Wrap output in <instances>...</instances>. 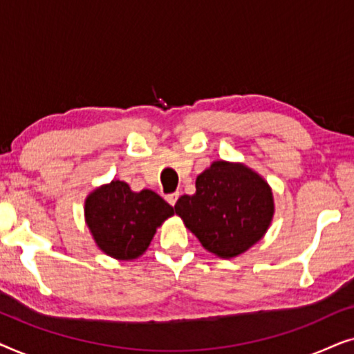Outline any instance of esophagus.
Here are the masks:
<instances>
[{"mask_svg":"<svg viewBox=\"0 0 354 354\" xmlns=\"http://www.w3.org/2000/svg\"><path fill=\"white\" fill-rule=\"evenodd\" d=\"M178 196H180V195H178V192H176V193H171V195H167L166 200H167V203H169V205H171V206H176Z\"/></svg>","mask_w":354,"mask_h":354,"instance_id":"34e87169","label":"esophagus"}]
</instances>
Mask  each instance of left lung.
I'll return each mask as SVG.
<instances>
[{"label": "left lung", "instance_id": "left-lung-1", "mask_svg": "<svg viewBox=\"0 0 354 354\" xmlns=\"http://www.w3.org/2000/svg\"><path fill=\"white\" fill-rule=\"evenodd\" d=\"M174 207L207 251L235 258L266 234L274 200L254 171L216 161L196 177L195 195L180 196Z\"/></svg>", "mask_w": 354, "mask_h": 354}]
</instances>
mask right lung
I'll return each mask as SVG.
<instances>
[{"label": "right lung", "instance_id": "add662e5", "mask_svg": "<svg viewBox=\"0 0 354 354\" xmlns=\"http://www.w3.org/2000/svg\"><path fill=\"white\" fill-rule=\"evenodd\" d=\"M174 214L158 193H135L125 182L113 180L85 201L86 225L96 245L118 259H135L151 243L156 227Z\"/></svg>", "mask_w": 354, "mask_h": 354}]
</instances>
